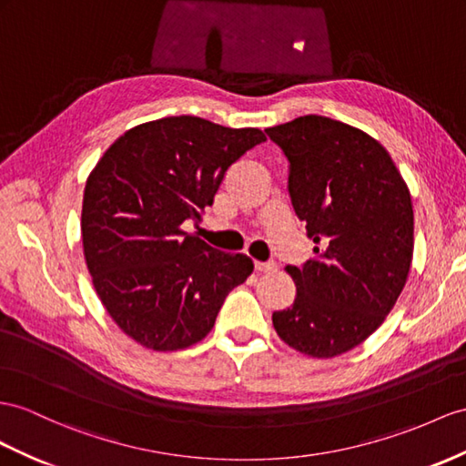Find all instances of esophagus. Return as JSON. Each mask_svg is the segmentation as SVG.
Listing matches in <instances>:
<instances>
[{"instance_id":"esophagus-1","label":"esophagus","mask_w":466,"mask_h":466,"mask_svg":"<svg viewBox=\"0 0 466 466\" xmlns=\"http://www.w3.org/2000/svg\"><path fill=\"white\" fill-rule=\"evenodd\" d=\"M254 268H256L258 273H271V271L278 269V266L273 264V261H256Z\"/></svg>"}]
</instances>
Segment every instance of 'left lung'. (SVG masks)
<instances>
[{
	"label": "left lung",
	"instance_id": "left-lung-1",
	"mask_svg": "<svg viewBox=\"0 0 466 466\" xmlns=\"http://www.w3.org/2000/svg\"><path fill=\"white\" fill-rule=\"evenodd\" d=\"M266 134L289 159V195L315 248L291 307L271 317L291 349L335 358L384 323L410 276L413 207L396 163L366 131L301 116Z\"/></svg>",
	"mask_w": 466,
	"mask_h": 466
}]
</instances>
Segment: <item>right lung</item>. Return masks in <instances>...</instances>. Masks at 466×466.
Returning a JSON list of instances; mask_svg holds the SVG:
<instances>
[{"label": "right lung", "instance_id": "obj_1", "mask_svg": "<svg viewBox=\"0 0 466 466\" xmlns=\"http://www.w3.org/2000/svg\"><path fill=\"white\" fill-rule=\"evenodd\" d=\"M266 141L258 127L197 116L139 124L106 149L86 178L82 248L106 311L129 339L157 352L193 347L236 285L254 271L183 230L214 202L226 171Z\"/></svg>", "mask_w": 466, "mask_h": 466}]
</instances>
